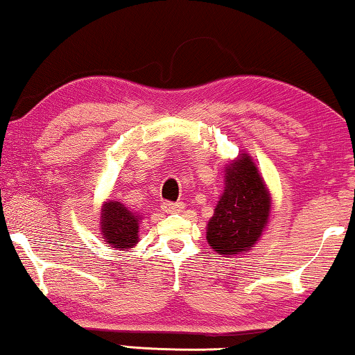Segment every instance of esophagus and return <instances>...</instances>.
Returning a JSON list of instances; mask_svg holds the SVG:
<instances>
[{
  "label": "esophagus",
  "mask_w": 355,
  "mask_h": 355,
  "mask_svg": "<svg viewBox=\"0 0 355 355\" xmlns=\"http://www.w3.org/2000/svg\"><path fill=\"white\" fill-rule=\"evenodd\" d=\"M162 208H163V211H166V213H179L184 208V203L166 200V202H163Z\"/></svg>",
  "instance_id": "34e87169"
}]
</instances>
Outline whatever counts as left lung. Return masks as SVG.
Wrapping results in <instances>:
<instances>
[{"label": "left lung", "instance_id": "left-lung-1", "mask_svg": "<svg viewBox=\"0 0 355 355\" xmlns=\"http://www.w3.org/2000/svg\"><path fill=\"white\" fill-rule=\"evenodd\" d=\"M226 187L207 226V241L220 254L247 252L270 215V196L252 159L244 155L226 169Z\"/></svg>", "mask_w": 355, "mask_h": 355}]
</instances>
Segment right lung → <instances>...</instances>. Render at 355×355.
<instances>
[{"mask_svg": "<svg viewBox=\"0 0 355 355\" xmlns=\"http://www.w3.org/2000/svg\"><path fill=\"white\" fill-rule=\"evenodd\" d=\"M101 232L116 249H129L139 241V218L119 202H108L101 215Z\"/></svg>", "mask_w": 355, "mask_h": 355, "instance_id": "add662e5", "label": "right lung"}]
</instances>
